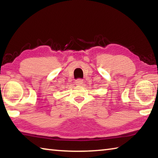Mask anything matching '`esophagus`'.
I'll use <instances>...</instances> for the list:
<instances>
[{"label": "esophagus", "mask_w": 158, "mask_h": 158, "mask_svg": "<svg viewBox=\"0 0 158 158\" xmlns=\"http://www.w3.org/2000/svg\"><path fill=\"white\" fill-rule=\"evenodd\" d=\"M83 83H84V81H83V80L81 79L75 80V84L77 85H82Z\"/></svg>", "instance_id": "obj_1"}]
</instances>
